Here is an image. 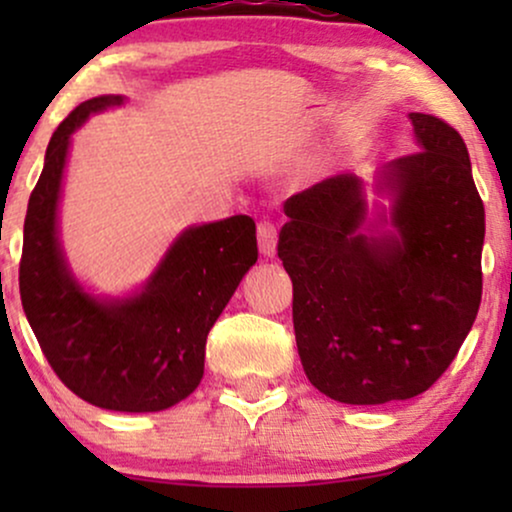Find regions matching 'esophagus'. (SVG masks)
I'll return each instance as SVG.
<instances>
[{"instance_id": "1", "label": "esophagus", "mask_w": 512, "mask_h": 512, "mask_svg": "<svg viewBox=\"0 0 512 512\" xmlns=\"http://www.w3.org/2000/svg\"><path fill=\"white\" fill-rule=\"evenodd\" d=\"M257 240H260V252L264 257H272L276 252V226L272 221L257 223Z\"/></svg>"}]
</instances>
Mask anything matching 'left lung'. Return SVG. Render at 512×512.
Segmentation results:
<instances>
[{
	"label": "left lung",
	"instance_id": "8db88e82",
	"mask_svg": "<svg viewBox=\"0 0 512 512\" xmlns=\"http://www.w3.org/2000/svg\"><path fill=\"white\" fill-rule=\"evenodd\" d=\"M409 120L419 151L378 180L392 197V231L363 233L368 207L354 175L284 202L276 252L293 281L298 356L310 383L344 404L426 392L479 313L486 223L467 146L440 117Z\"/></svg>",
	"mask_w": 512,
	"mask_h": 512
}]
</instances>
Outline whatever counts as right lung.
<instances>
[{
    "label": "right lung",
    "mask_w": 512,
    "mask_h": 512,
    "mask_svg": "<svg viewBox=\"0 0 512 512\" xmlns=\"http://www.w3.org/2000/svg\"><path fill=\"white\" fill-rule=\"evenodd\" d=\"M122 96L81 103L52 134L23 221L19 289L45 358L74 395L110 411H163L197 390L207 334L257 262L255 221L231 216L187 228L146 286L101 301L69 272L57 238V202L69 139L88 115Z\"/></svg>",
    "instance_id": "add662e5"
}]
</instances>
